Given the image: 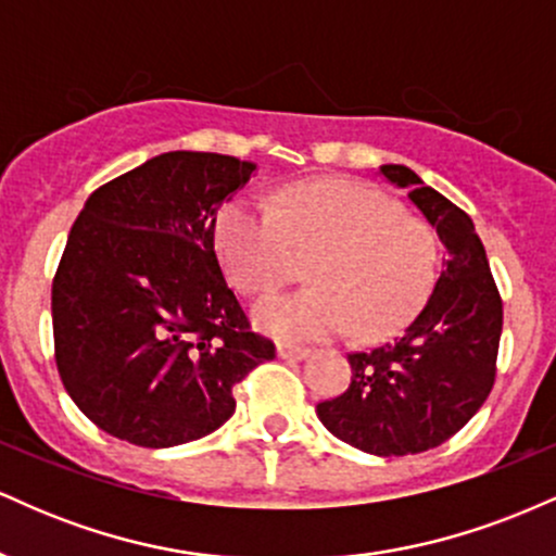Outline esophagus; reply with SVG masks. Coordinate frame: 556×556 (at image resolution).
Here are the masks:
<instances>
[{
	"instance_id": "34e87169",
	"label": "esophagus",
	"mask_w": 556,
	"mask_h": 556,
	"mask_svg": "<svg viewBox=\"0 0 556 556\" xmlns=\"http://www.w3.org/2000/svg\"><path fill=\"white\" fill-rule=\"evenodd\" d=\"M277 355L282 361H300L308 355V348H298V344H290V342H279L277 344Z\"/></svg>"
}]
</instances>
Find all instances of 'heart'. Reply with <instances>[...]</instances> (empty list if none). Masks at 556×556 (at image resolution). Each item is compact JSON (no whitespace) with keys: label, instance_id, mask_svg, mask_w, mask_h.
<instances>
[{"label":"heart","instance_id":"obj_1","mask_svg":"<svg viewBox=\"0 0 556 556\" xmlns=\"http://www.w3.org/2000/svg\"><path fill=\"white\" fill-rule=\"evenodd\" d=\"M216 248L245 295H271L311 264V290L256 305L264 334L327 340L353 329L379 340L400 329L429 295L439 264L431 225L402 214L368 185L318 180L277 198H242L222 214Z\"/></svg>","mask_w":556,"mask_h":556}]
</instances>
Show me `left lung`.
I'll use <instances>...</instances> for the list:
<instances>
[{
    "instance_id": "obj_1",
    "label": "left lung",
    "mask_w": 556,
    "mask_h": 556,
    "mask_svg": "<svg viewBox=\"0 0 556 556\" xmlns=\"http://www.w3.org/2000/svg\"><path fill=\"white\" fill-rule=\"evenodd\" d=\"M379 175L437 229L446 248L433 292L397 340L350 353V387L316 405L327 429L379 457L433 450L476 416L496 376L502 298L473 219L402 164Z\"/></svg>"
}]
</instances>
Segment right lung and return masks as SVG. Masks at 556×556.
Masks as SVG:
<instances>
[{
	"mask_svg": "<svg viewBox=\"0 0 556 556\" xmlns=\"http://www.w3.org/2000/svg\"><path fill=\"white\" fill-rule=\"evenodd\" d=\"M253 162L169 151L88 195L52 285L54 358L101 431L162 450L219 429L274 342L251 331L214 251Z\"/></svg>",
	"mask_w": 556,
	"mask_h": 556,
	"instance_id": "obj_1",
	"label": "right lung"
}]
</instances>
